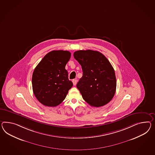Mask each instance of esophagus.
Returning a JSON list of instances; mask_svg holds the SVG:
<instances>
[{"mask_svg":"<svg viewBox=\"0 0 155 155\" xmlns=\"http://www.w3.org/2000/svg\"><path fill=\"white\" fill-rule=\"evenodd\" d=\"M77 81H78V80L76 79L72 80V83H73L74 85H76V84H77Z\"/></svg>","mask_w":155,"mask_h":155,"instance_id":"34e87169","label":"esophagus"}]
</instances>
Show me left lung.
Wrapping results in <instances>:
<instances>
[{
	"instance_id": "obj_1",
	"label": "left lung",
	"mask_w": 155,
	"mask_h": 155,
	"mask_svg": "<svg viewBox=\"0 0 155 155\" xmlns=\"http://www.w3.org/2000/svg\"><path fill=\"white\" fill-rule=\"evenodd\" d=\"M74 57L83 70V76L76 87L84 101L97 107L110 102L115 95L116 79L114 69L107 58L91 50L76 51Z\"/></svg>"
}]
</instances>
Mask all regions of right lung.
Wrapping results in <instances>:
<instances>
[{
    "label": "right lung",
    "mask_w": 155,
    "mask_h": 155,
    "mask_svg": "<svg viewBox=\"0 0 155 155\" xmlns=\"http://www.w3.org/2000/svg\"><path fill=\"white\" fill-rule=\"evenodd\" d=\"M70 58L71 53L68 51H52L44 56L34 69L32 90L36 98L44 106L59 105L73 86L65 69Z\"/></svg>",
    "instance_id": "right-lung-1"
}]
</instances>
